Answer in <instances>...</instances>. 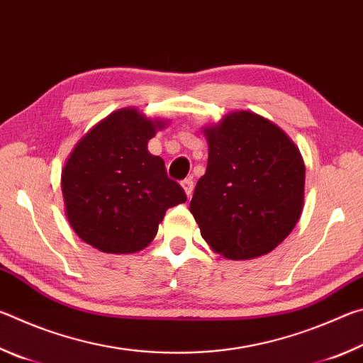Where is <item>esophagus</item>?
Listing matches in <instances>:
<instances>
[{
    "instance_id": "1",
    "label": "esophagus",
    "mask_w": 363,
    "mask_h": 363,
    "mask_svg": "<svg viewBox=\"0 0 363 363\" xmlns=\"http://www.w3.org/2000/svg\"><path fill=\"white\" fill-rule=\"evenodd\" d=\"M181 186L184 189V192H186V195L190 199V196H192V192H194V179H192V177H187V179H184L181 182Z\"/></svg>"
}]
</instances>
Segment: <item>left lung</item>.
<instances>
[{"label": "left lung", "mask_w": 363, "mask_h": 363, "mask_svg": "<svg viewBox=\"0 0 363 363\" xmlns=\"http://www.w3.org/2000/svg\"><path fill=\"white\" fill-rule=\"evenodd\" d=\"M208 167L190 213L213 251L229 259L267 255L290 235L304 205L306 167L277 125L238 110L206 126Z\"/></svg>", "instance_id": "left-lung-1"}]
</instances>
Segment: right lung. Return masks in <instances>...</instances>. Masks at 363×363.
Segmentation results:
<instances>
[{"label":"right lung","mask_w":363,"mask_h":363,"mask_svg":"<svg viewBox=\"0 0 363 363\" xmlns=\"http://www.w3.org/2000/svg\"><path fill=\"white\" fill-rule=\"evenodd\" d=\"M164 121L120 108L75 145L62 169L65 216L77 235L104 253L145 248L168 208L187 200L164 162L147 150Z\"/></svg>","instance_id":"right-lung-1"}]
</instances>
